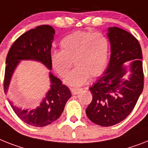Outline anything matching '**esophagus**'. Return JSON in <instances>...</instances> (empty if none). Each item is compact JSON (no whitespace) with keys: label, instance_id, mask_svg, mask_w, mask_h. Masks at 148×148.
I'll list each match as a JSON object with an SVG mask.
<instances>
[{"label":"esophagus","instance_id":"34e87169","mask_svg":"<svg viewBox=\"0 0 148 148\" xmlns=\"http://www.w3.org/2000/svg\"><path fill=\"white\" fill-rule=\"evenodd\" d=\"M70 90H71V92L73 95H78L82 91V88H70Z\"/></svg>","mask_w":148,"mask_h":148}]
</instances>
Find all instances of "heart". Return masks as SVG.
<instances>
[{
  "label": "heart",
  "mask_w": 148,
  "mask_h": 148,
  "mask_svg": "<svg viewBox=\"0 0 148 148\" xmlns=\"http://www.w3.org/2000/svg\"><path fill=\"white\" fill-rule=\"evenodd\" d=\"M61 51H53L50 55L51 66L64 78L73 66H77L65 82L73 86L83 85L89 75H101L107 65L110 52L108 38L99 32L75 31L60 41Z\"/></svg>",
  "instance_id": "obj_1"
}]
</instances>
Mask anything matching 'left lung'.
Instances as JSON below:
<instances>
[{"instance_id": "left-lung-1", "label": "left lung", "mask_w": 148, "mask_h": 148, "mask_svg": "<svg viewBox=\"0 0 148 148\" xmlns=\"http://www.w3.org/2000/svg\"><path fill=\"white\" fill-rule=\"evenodd\" d=\"M110 42V60L105 74L91 88L92 101L86 115L101 126H111L120 123L133 110L144 88L142 52L138 41L132 34L118 27L108 29ZM132 60L131 75L123 63Z\"/></svg>"}]
</instances>
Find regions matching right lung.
Wrapping results in <instances>:
<instances>
[{"label":"right lung","mask_w":148,"mask_h":148,"mask_svg":"<svg viewBox=\"0 0 148 148\" xmlns=\"http://www.w3.org/2000/svg\"><path fill=\"white\" fill-rule=\"evenodd\" d=\"M54 34V29L51 25H39L20 35L14 41L6 59L4 93L13 95L14 88L10 85L11 78L22 60L39 61L49 69H52L50 55ZM50 81L51 88L37 108L22 109L12 101H9L13 111L24 123L35 127L46 126L57 120L62 114L66 103L71 97L70 90L51 73Z\"/></svg>","instance_id":"obj_1"}]
</instances>
